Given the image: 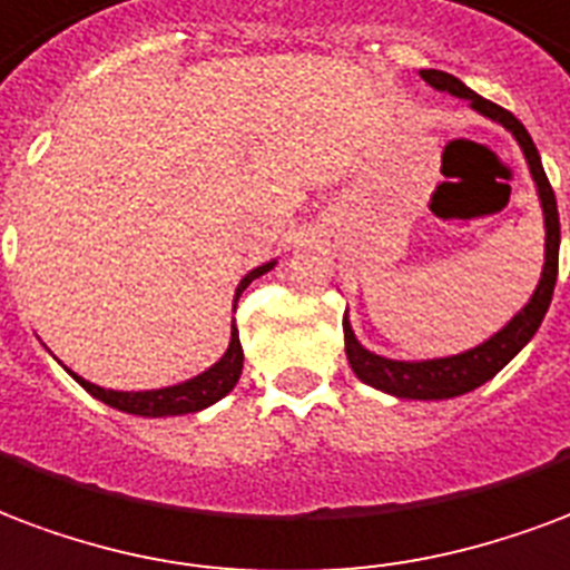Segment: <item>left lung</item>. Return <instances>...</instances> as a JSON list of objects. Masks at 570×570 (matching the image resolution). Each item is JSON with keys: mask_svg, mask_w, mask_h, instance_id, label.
I'll return each instance as SVG.
<instances>
[{"mask_svg": "<svg viewBox=\"0 0 570 570\" xmlns=\"http://www.w3.org/2000/svg\"><path fill=\"white\" fill-rule=\"evenodd\" d=\"M429 87H435L441 92H450L456 99H468L474 111H480L489 120H495L508 129L517 145L522 147L525 154V163H529V171H532L534 187H538V199H541L543 208V229H547V244H543V272L541 281L534 286L529 305L517 311V317L510 320L508 326L499 328L495 335L478 347L465 350V353H456V356H441V360H420V362H402V360H386V356H377L371 353L356 341L353 328H350V320L344 314V350H347V360L353 374L360 377L362 383H368L374 390L390 392L395 399H420V402H438V399H456V395H465V392L478 390L487 381H492L504 365H508L517 353H520L529 341L534 338V332L541 326L543 314L550 307V298H553L556 274H559V208H556V196L550 180L543 175L541 154L534 147L532 135L525 132V126L513 117L510 111H504L501 105L489 102L483 96L465 87V83L446 75V71L438 69H423L420 71Z\"/></svg>", "mask_w": 570, "mask_h": 570, "instance_id": "left-lung-1", "label": "left lung"}]
</instances>
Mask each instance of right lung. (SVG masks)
<instances>
[{"label": "right lung", "mask_w": 570, "mask_h": 570, "mask_svg": "<svg viewBox=\"0 0 570 570\" xmlns=\"http://www.w3.org/2000/svg\"><path fill=\"white\" fill-rule=\"evenodd\" d=\"M272 263L259 265V268H253L242 277V284L235 289V305H238V296H242L244 289L250 281H256L259 274L272 272ZM244 368V350L242 341H238V326H235V320H232V338L226 353L220 356V362H214L208 371H202L196 377H189L184 383H175V386H163V390H145V392H120V390H102V386H96V383L83 381L81 374H75L69 371L75 381L81 383L83 390L90 392L92 399H99L108 407H117V411H124V414H135V416H180V414H196V411H205L214 402H220L226 392L235 390V383L242 377Z\"/></svg>", "instance_id": "right-lung-1"}]
</instances>
